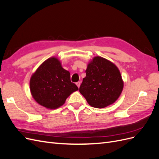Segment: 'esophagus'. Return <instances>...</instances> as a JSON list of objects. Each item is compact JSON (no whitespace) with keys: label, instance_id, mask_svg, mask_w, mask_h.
<instances>
[{"label":"esophagus","instance_id":"obj_1","mask_svg":"<svg viewBox=\"0 0 159 159\" xmlns=\"http://www.w3.org/2000/svg\"><path fill=\"white\" fill-rule=\"evenodd\" d=\"M76 85H77V86H78V88H79L80 85H81V82H80V81H78V82H77V83H76Z\"/></svg>","mask_w":159,"mask_h":159}]
</instances>
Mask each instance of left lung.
<instances>
[{
  "label": "left lung",
  "instance_id": "obj_1",
  "mask_svg": "<svg viewBox=\"0 0 159 159\" xmlns=\"http://www.w3.org/2000/svg\"><path fill=\"white\" fill-rule=\"evenodd\" d=\"M80 92L91 106L103 108L115 102L121 95L123 81L117 67L96 56L88 65Z\"/></svg>",
  "mask_w": 159,
  "mask_h": 159
}]
</instances>
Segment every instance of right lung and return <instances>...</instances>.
Listing matches in <instances>:
<instances>
[{
	"instance_id": "right-lung-1",
	"label": "right lung",
	"mask_w": 159,
	"mask_h": 159,
	"mask_svg": "<svg viewBox=\"0 0 159 159\" xmlns=\"http://www.w3.org/2000/svg\"><path fill=\"white\" fill-rule=\"evenodd\" d=\"M30 89L36 102L50 109L61 106L71 93L78 90L70 80V72L55 57L44 61L32 74Z\"/></svg>"
}]
</instances>
